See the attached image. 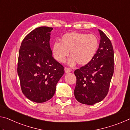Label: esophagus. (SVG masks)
<instances>
[{"label":"esophagus","mask_w":130,"mask_h":130,"mask_svg":"<svg viewBox=\"0 0 130 130\" xmlns=\"http://www.w3.org/2000/svg\"><path fill=\"white\" fill-rule=\"evenodd\" d=\"M65 72L66 73H69V72H71V69H69V68H65Z\"/></svg>","instance_id":"34e87169"}]
</instances>
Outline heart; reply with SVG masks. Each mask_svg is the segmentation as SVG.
<instances>
[{"label": "heart", "mask_w": 130, "mask_h": 130, "mask_svg": "<svg viewBox=\"0 0 130 130\" xmlns=\"http://www.w3.org/2000/svg\"><path fill=\"white\" fill-rule=\"evenodd\" d=\"M98 45V39L93 34L70 32L63 35L61 42H55L53 45V54L57 61L62 62L70 52L69 65L77 62L79 65H85L93 58Z\"/></svg>", "instance_id": "1"}]
</instances>
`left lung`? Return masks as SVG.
<instances>
[{
	"label": "left lung",
	"mask_w": 130,
	"mask_h": 130,
	"mask_svg": "<svg viewBox=\"0 0 130 130\" xmlns=\"http://www.w3.org/2000/svg\"><path fill=\"white\" fill-rule=\"evenodd\" d=\"M100 41L96 53L87 65L74 71L76 100L82 104L93 105L102 101L109 91L114 71V53L111 41L99 30Z\"/></svg>",
	"instance_id": "left-lung-1"
}]
</instances>
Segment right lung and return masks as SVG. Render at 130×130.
I'll list each match as a JSON object with an SVG mask.
<instances>
[{"label": "right lung", "instance_id": "obj_1", "mask_svg": "<svg viewBox=\"0 0 130 130\" xmlns=\"http://www.w3.org/2000/svg\"><path fill=\"white\" fill-rule=\"evenodd\" d=\"M52 27L35 28L22 42L17 72L22 91L36 103L50 100L57 83L64 74V68L52 56L50 46Z\"/></svg>", "mask_w": 130, "mask_h": 130}]
</instances>
